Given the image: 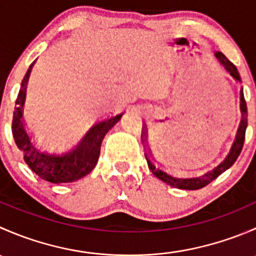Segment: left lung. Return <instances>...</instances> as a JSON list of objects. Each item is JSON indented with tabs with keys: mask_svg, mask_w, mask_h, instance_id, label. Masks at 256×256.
Returning <instances> with one entry per match:
<instances>
[{
	"mask_svg": "<svg viewBox=\"0 0 256 256\" xmlns=\"http://www.w3.org/2000/svg\"><path fill=\"white\" fill-rule=\"evenodd\" d=\"M214 56H216V58L218 59L219 63L224 66V69H226V70L228 72V73L230 74L236 82H242L236 66H234L230 60H228V58H226L222 52H216ZM240 112H242V120H240L238 131H236V140H234L233 144H232L230 151H229L228 156L226 157V160H224L220 164H218L216 168L212 170V171H209L207 174L198 177H192V178L177 177L174 176V174L167 172L166 170L162 168L161 166H158V164L151 158V156H150L148 154H144V157H146L147 160V164H148V168L151 170L152 174H154L157 178H160V180H164V182L167 183V184L172 186V187L180 188V190H200V188L206 187V186L209 184L212 180H216L218 176H220V174H223V172H226L228 168H230V167L234 164V162L236 161V158L239 157L240 152H242V144H244V140H245V130H246V126H248L246 102H245L242 89L240 90ZM144 141H146V136H144V134L142 144H144Z\"/></svg>",
	"mask_w": 256,
	"mask_h": 256,
	"instance_id": "left-lung-1",
	"label": "left lung"
}]
</instances>
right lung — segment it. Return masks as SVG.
<instances>
[{
	"instance_id": "1",
	"label": "right lung",
	"mask_w": 256,
	"mask_h": 256,
	"mask_svg": "<svg viewBox=\"0 0 256 256\" xmlns=\"http://www.w3.org/2000/svg\"><path fill=\"white\" fill-rule=\"evenodd\" d=\"M34 63L36 60L30 64L20 82V89L16 100L14 120H12V134H14V142L22 151L26 164L42 180L52 183L74 182L89 174L96 166L102 140L108 131L120 120L122 114L105 118L92 126L86 135L70 148L53 151L40 146L27 130L22 118L27 82Z\"/></svg>"
}]
</instances>
